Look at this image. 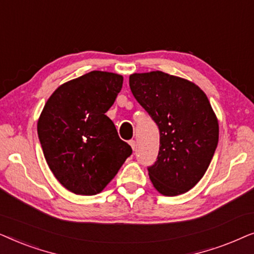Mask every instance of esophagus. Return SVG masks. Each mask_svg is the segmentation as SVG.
<instances>
[{"instance_id": "obj_1", "label": "esophagus", "mask_w": 254, "mask_h": 254, "mask_svg": "<svg viewBox=\"0 0 254 254\" xmlns=\"http://www.w3.org/2000/svg\"><path fill=\"white\" fill-rule=\"evenodd\" d=\"M128 143H129V145L131 147V149H133V150L136 149V142H135V140H130L129 142H128Z\"/></svg>"}]
</instances>
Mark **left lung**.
<instances>
[{"label": "left lung", "mask_w": 254, "mask_h": 254, "mask_svg": "<svg viewBox=\"0 0 254 254\" xmlns=\"http://www.w3.org/2000/svg\"><path fill=\"white\" fill-rule=\"evenodd\" d=\"M129 86L159 129L157 161L148 168L152 185L166 196L186 193L206 173L218 142V121L206 93L158 70L131 74Z\"/></svg>", "instance_id": "1"}]
</instances>
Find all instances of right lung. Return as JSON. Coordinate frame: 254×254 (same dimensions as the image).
I'll return each mask as SVG.
<instances>
[{
  "label": "right lung",
  "instance_id": "1",
  "mask_svg": "<svg viewBox=\"0 0 254 254\" xmlns=\"http://www.w3.org/2000/svg\"><path fill=\"white\" fill-rule=\"evenodd\" d=\"M123 82L119 74L93 70L64 83L45 104L37 125L45 159L72 193H100L131 155L105 114Z\"/></svg>",
  "mask_w": 254,
  "mask_h": 254
}]
</instances>
